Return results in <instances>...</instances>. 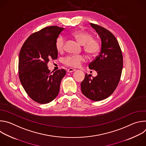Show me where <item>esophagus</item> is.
Wrapping results in <instances>:
<instances>
[{
	"label": "esophagus",
	"mask_w": 146,
	"mask_h": 146,
	"mask_svg": "<svg viewBox=\"0 0 146 146\" xmlns=\"http://www.w3.org/2000/svg\"><path fill=\"white\" fill-rule=\"evenodd\" d=\"M76 70L74 69H73V68H69V69H68V73H72V72H74Z\"/></svg>",
	"instance_id": "1"
}]
</instances>
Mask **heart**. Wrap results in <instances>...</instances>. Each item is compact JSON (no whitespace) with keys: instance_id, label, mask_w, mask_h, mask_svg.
<instances>
[{"instance_id":"b5f03b06","label":"heart","mask_w":146,"mask_h":146,"mask_svg":"<svg viewBox=\"0 0 146 146\" xmlns=\"http://www.w3.org/2000/svg\"><path fill=\"white\" fill-rule=\"evenodd\" d=\"M69 37L76 40L81 45H83L84 51L90 56H96L100 50L99 41L92 37V35L83 29H77L68 34ZM55 47L56 51L61 53L65 49V39L59 36L56 40ZM86 56L83 55H69L64 58V63L70 66L78 67L82 62L86 60Z\"/></svg>"}]
</instances>
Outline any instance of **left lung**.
Returning <instances> with one entry per match:
<instances>
[{"mask_svg": "<svg viewBox=\"0 0 146 146\" xmlns=\"http://www.w3.org/2000/svg\"><path fill=\"white\" fill-rule=\"evenodd\" d=\"M91 26L99 35L102 42L100 52L89 64L90 69L97 72L96 77L86 74L81 83L82 93L93 101H100L110 96L120 80L123 56L118 41L108 29L96 24Z\"/></svg>", "mask_w": 146, "mask_h": 146, "instance_id": "obj_1", "label": "left lung"}]
</instances>
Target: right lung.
<instances>
[{"label":"right lung","mask_w":146,"mask_h":146,"mask_svg":"<svg viewBox=\"0 0 146 146\" xmlns=\"http://www.w3.org/2000/svg\"><path fill=\"white\" fill-rule=\"evenodd\" d=\"M64 30L57 26L46 27L32 34L19 51L18 72L21 83L25 92L34 101L48 103L58 95L64 69L53 74L47 67L50 59H56V40Z\"/></svg>","instance_id":"obj_1"}]
</instances>
